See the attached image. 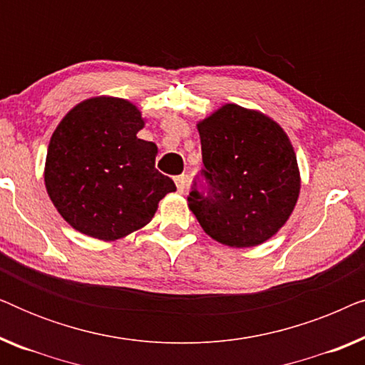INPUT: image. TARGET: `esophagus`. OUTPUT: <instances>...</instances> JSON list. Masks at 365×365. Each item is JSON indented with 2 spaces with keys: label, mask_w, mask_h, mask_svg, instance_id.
Instances as JSON below:
<instances>
[{
  "label": "esophagus",
  "mask_w": 365,
  "mask_h": 365,
  "mask_svg": "<svg viewBox=\"0 0 365 365\" xmlns=\"http://www.w3.org/2000/svg\"><path fill=\"white\" fill-rule=\"evenodd\" d=\"M174 182H176V187H178V192H184L186 191L187 187V178L184 176V174H181V176H176L174 178Z\"/></svg>",
  "instance_id": "1"
}]
</instances>
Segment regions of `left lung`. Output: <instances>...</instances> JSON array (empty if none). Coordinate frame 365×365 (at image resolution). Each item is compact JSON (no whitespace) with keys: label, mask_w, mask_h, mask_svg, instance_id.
<instances>
[{"label":"left lung","mask_w":365,"mask_h":365,"mask_svg":"<svg viewBox=\"0 0 365 365\" xmlns=\"http://www.w3.org/2000/svg\"><path fill=\"white\" fill-rule=\"evenodd\" d=\"M207 194L187 206L214 241L254 247L279 232L301 192L296 151L281 124L257 109L227 103L196 124Z\"/></svg>","instance_id":"1"}]
</instances>
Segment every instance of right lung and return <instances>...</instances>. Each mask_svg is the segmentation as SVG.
<instances>
[{
  "mask_svg": "<svg viewBox=\"0 0 365 365\" xmlns=\"http://www.w3.org/2000/svg\"><path fill=\"white\" fill-rule=\"evenodd\" d=\"M146 119L123 98L94 96L69 109L49 139L48 196L73 229L116 241L146 226L176 191L154 168L158 146L138 138Z\"/></svg>",
  "mask_w": 365,
  "mask_h": 365,
  "instance_id": "right-lung-1",
  "label": "right lung"
}]
</instances>
